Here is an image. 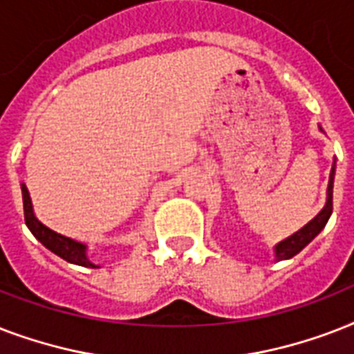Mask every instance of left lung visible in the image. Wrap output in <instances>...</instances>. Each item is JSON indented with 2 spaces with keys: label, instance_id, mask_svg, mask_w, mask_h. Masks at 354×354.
Here are the masks:
<instances>
[{
  "label": "left lung",
  "instance_id": "1",
  "mask_svg": "<svg viewBox=\"0 0 354 354\" xmlns=\"http://www.w3.org/2000/svg\"><path fill=\"white\" fill-rule=\"evenodd\" d=\"M319 130H322V128H319ZM335 169L336 160L335 163H333V169H330L329 187H327V202H325L324 209L319 211L318 215L314 216L307 226H303L299 232H296L294 235L285 239V241H281L279 244H275L274 252L277 261H285V259H292L294 255H297V253L301 252L303 248L307 246L308 242L313 241L314 236L318 235V233L325 227V224L329 221L330 213H333V183H335Z\"/></svg>",
  "mask_w": 354,
  "mask_h": 354
}]
</instances>
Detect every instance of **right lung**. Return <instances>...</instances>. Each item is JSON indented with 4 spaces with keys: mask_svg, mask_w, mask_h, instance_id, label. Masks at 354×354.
I'll return each mask as SVG.
<instances>
[{
    "mask_svg": "<svg viewBox=\"0 0 354 354\" xmlns=\"http://www.w3.org/2000/svg\"><path fill=\"white\" fill-rule=\"evenodd\" d=\"M21 196H24V215H25V224L30 230V233L38 239V241L51 250L55 255L62 257L64 261H68L71 264H79V266H86V268H99L97 264H93L86 255V246L84 242L73 241L69 236H64L60 233L53 232L46 224H41L38 218L35 216V211H32V202H30L29 191L25 187V183H21Z\"/></svg>",
    "mask_w": 354,
    "mask_h": 354,
    "instance_id": "1",
    "label": "right lung"
}]
</instances>
